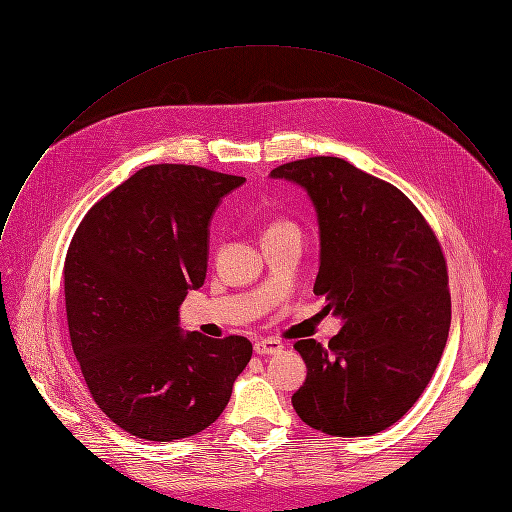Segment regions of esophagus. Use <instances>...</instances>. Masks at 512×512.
Here are the masks:
<instances>
[{"mask_svg": "<svg viewBox=\"0 0 512 512\" xmlns=\"http://www.w3.org/2000/svg\"><path fill=\"white\" fill-rule=\"evenodd\" d=\"M255 354L259 356H276L284 350L280 339H274V337H267V339H257L255 342Z\"/></svg>", "mask_w": 512, "mask_h": 512, "instance_id": "esophagus-1", "label": "esophagus"}]
</instances>
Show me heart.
<instances>
[{"label": "heart", "instance_id": "obj_1", "mask_svg": "<svg viewBox=\"0 0 512 512\" xmlns=\"http://www.w3.org/2000/svg\"><path fill=\"white\" fill-rule=\"evenodd\" d=\"M292 224H288V222H274V224H269V228L265 230V232H274V230H282V228H290Z\"/></svg>", "mask_w": 512, "mask_h": 512}]
</instances>
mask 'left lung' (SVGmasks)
<instances>
[{
	"label": "left lung",
	"instance_id": "8db88e82",
	"mask_svg": "<svg viewBox=\"0 0 512 512\" xmlns=\"http://www.w3.org/2000/svg\"><path fill=\"white\" fill-rule=\"evenodd\" d=\"M269 177L311 197L321 241L315 294L344 321L325 348L294 344L306 364L294 410L331 436L377 434L418 401L447 346L445 255L410 199L344 158L294 160Z\"/></svg>",
	"mask_w": 512,
	"mask_h": 512
}]
</instances>
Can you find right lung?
I'll use <instances>...</instances> for the list:
<instances>
[{"label": "right lung", "instance_id": "right-lung-1", "mask_svg": "<svg viewBox=\"0 0 512 512\" xmlns=\"http://www.w3.org/2000/svg\"><path fill=\"white\" fill-rule=\"evenodd\" d=\"M234 177L191 164H152L102 197L67 249L65 311L96 405L125 432L170 442L218 420L251 360L247 337L179 327L203 286L210 222Z\"/></svg>", "mask_w": 512, "mask_h": 512}]
</instances>
